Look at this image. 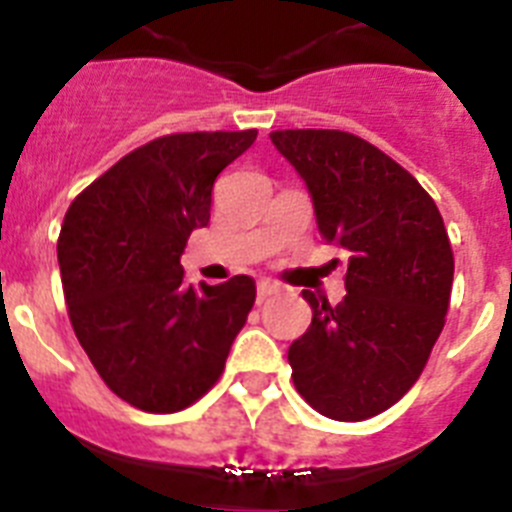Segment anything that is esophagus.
Instances as JSON below:
<instances>
[{
  "label": "esophagus",
  "mask_w": 512,
  "mask_h": 512,
  "mask_svg": "<svg viewBox=\"0 0 512 512\" xmlns=\"http://www.w3.org/2000/svg\"><path fill=\"white\" fill-rule=\"evenodd\" d=\"M279 292V284L277 282H269V279H261L259 287H256V295H259V302H264L266 297L277 295Z\"/></svg>",
  "instance_id": "34e87169"
}]
</instances>
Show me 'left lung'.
<instances>
[{
  "label": "left lung",
  "instance_id": "obj_1",
  "mask_svg": "<svg viewBox=\"0 0 512 512\" xmlns=\"http://www.w3.org/2000/svg\"><path fill=\"white\" fill-rule=\"evenodd\" d=\"M312 194L325 243L346 248L336 307L302 292L312 323L289 346L295 387L343 423L374 418L418 382L441 336L454 251L431 194L369 140L343 130H274Z\"/></svg>",
  "mask_w": 512,
  "mask_h": 512
}]
</instances>
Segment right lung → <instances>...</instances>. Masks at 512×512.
<instances>
[{"mask_svg":"<svg viewBox=\"0 0 512 512\" xmlns=\"http://www.w3.org/2000/svg\"><path fill=\"white\" fill-rule=\"evenodd\" d=\"M256 130L174 133L122 156L71 202L58 235L63 297L81 348L120 400L176 413L215 387L256 284L184 282L194 228L210 223L217 174Z\"/></svg>","mask_w":512,"mask_h":512,"instance_id":"right-lung-1","label":"right lung"}]
</instances>
